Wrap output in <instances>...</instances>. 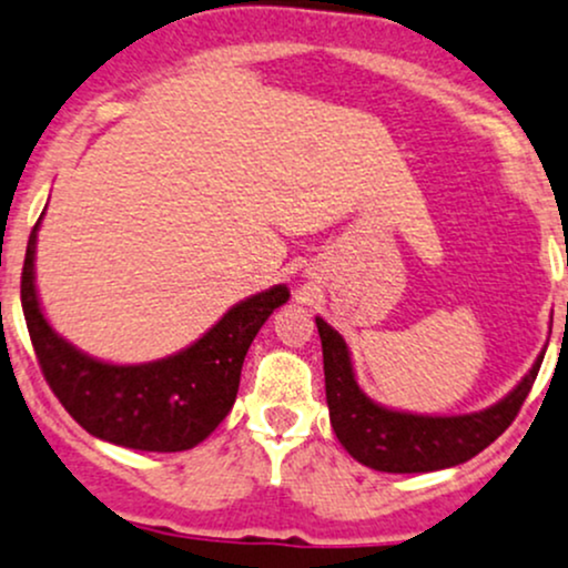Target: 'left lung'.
Segmentation results:
<instances>
[{
	"label": "left lung",
	"mask_w": 568,
	"mask_h": 568,
	"mask_svg": "<svg viewBox=\"0 0 568 568\" xmlns=\"http://www.w3.org/2000/svg\"><path fill=\"white\" fill-rule=\"evenodd\" d=\"M323 345L326 402L336 439L358 464L390 475H415L458 466L475 458L509 428L531 390L545 355L507 398L471 415L432 417L385 409L364 396L353 375L345 339L315 317Z\"/></svg>",
	"instance_id": "obj_1"
}]
</instances>
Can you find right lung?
I'll return each mask as SVG.
<instances>
[{
	"instance_id": "1",
	"label": "right lung",
	"mask_w": 568,
	"mask_h": 568,
	"mask_svg": "<svg viewBox=\"0 0 568 568\" xmlns=\"http://www.w3.org/2000/svg\"><path fill=\"white\" fill-rule=\"evenodd\" d=\"M34 223L21 272V304L48 385L85 432L148 453L191 450L215 432L240 390L247 347L288 288L255 294L229 310L191 347L151 364L115 366L80 353L48 326L34 291Z\"/></svg>"
}]
</instances>
